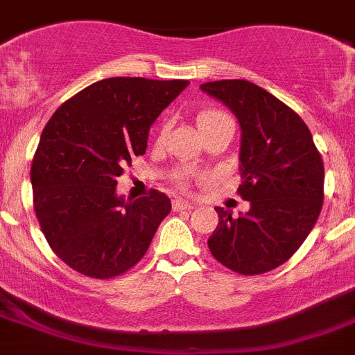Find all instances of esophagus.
I'll return each mask as SVG.
<instances>
[{
    "instance_id": "esophagus-1",
    "label": "esophagus",
    "mask_w": 355,
    "mask_h": 355,
    "mask_svg": "<svg viewBox=\"0 0 355 355\" xmlns=\"http://www.w3.org/2000/svg\"><path fill=\"white\" fill-rule=\"evenodd\" d=\"M173 209L175 211H191V209H195V203L186 202V200L177 198L173 200Z\"/></svg>"
}]
</instances>
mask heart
<instances>
[{"label": "heart", "mask_w": 355, "mask_h": 355, "mask_svg": "<svg viewBox=\"0 0 355 355\" xmlns=\"http://www.w3.org/2000/svg\"><path fill=\"white\" fill-rule=\"evenodd\" d=\"M221 118H227V114L220 112V110H203V112L198 114V128Z\"/></svg>", "instance_id": "b5f03b06"}]
</instances>
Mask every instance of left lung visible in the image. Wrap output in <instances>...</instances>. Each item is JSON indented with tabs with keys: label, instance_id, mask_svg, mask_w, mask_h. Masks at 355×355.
Wrapping results in <instances>:
<instances>
[{
	"label": "left lung",
	"instance_id": "1",
	"mask_svg": "<svg viewBox=\"0 0 355 355\" xmlns=\"http://www.w3.org/2000/svg\"><path fill=\"white\" fill-rule=\"evenodd\" d=\"M227 105L241 126L237 193L250 211L234 218L216 207L220 223L209 237L218 263L241 275L284 264L313 230L323 205V160L295 110L246 80L200 85Z\"/></svg>",
	"mask_w": 355,
	"mask_h": 355
}]
</instances>
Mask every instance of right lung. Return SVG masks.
I'll list each match as a JSON object with an SVG mask.
<instances>
[{
	"label": "right lung",
	"mask_w": 355,
	"mask_h": 355,
	"mask_svg": "<svg viewBox=\"0 0 355 355\" xmlns=\"http://www.w3.org/2000/svg\"><path fill=\"white\" fill-rule=\"evenodd\" d=\"M187 80L116 76L62 103L42 130L32 162L33 209L51 250L75 271L112 279L146 254L171 200L159 191L116 195L123 166L144 155L159 114Z\"/></svg>",
	"instance_id": "obj_1"
}]
</instances>
